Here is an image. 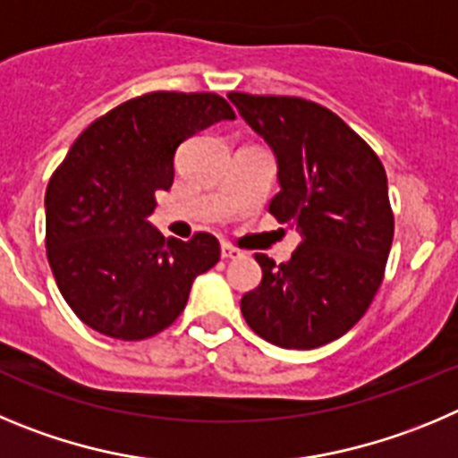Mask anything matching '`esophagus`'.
Masks as SVG:
<instances>
[{"mask_svg": "<svg viewBox=\"0 0 458 458\" xmlns=\"http://www.w3.org/2000/svg\"><path fill=\"white\" fill-rule=\"evenodd\" d=\"M221 258L237 259V258H242V250L234 249V246H230V244H221Z\"/></svg>", "mask_w": 458, "mask_h": 458, "instance_id": "34e87169", "label": "esophagus"}]
</instances>
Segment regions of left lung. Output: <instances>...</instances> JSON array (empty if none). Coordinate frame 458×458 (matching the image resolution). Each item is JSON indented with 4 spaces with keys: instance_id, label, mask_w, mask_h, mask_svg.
Here are the masks:
<instances>
[{
    "instance_id": "8db88e82",
    "label": "left lung",
    "mask_w": 458,
    "mask_h": 458,
    "mask_svg": "<svg viewBox=\"0 0 458 458\" xmlns=\"http://www.w3.org/2000/svg\"><path fill=\"white\" fill-rule=\"evenodd\" d=\"M278 162L269 203L301 244L287 262L265 253L262 283L242 296L246 324L283 349H315L365 315L394 234L388 178L377 152L331 109L287 96L228 93Z\"/></svg>"
}]
</instances>
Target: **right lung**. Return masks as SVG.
<instances>
[{
	"instance_id": "1",
	"label": "right lung",
	"mask_w": 458,
	"mask_h": 458,
	"mask_svg": "<svg viewBox=\"0 0 458 458\" xmlns=\"http://www.w3.org/2000/svg\"><path fill=\"white\" fill-rule=\"evenodd\" d=\"M234 111L216 93L157 90L127 100L80 134L45 193V246L61 294L86 327L116 340L157 335L184 310L219 239L164 237L148 224L173 184L182 141Z\"/></svg>"
}]
</instances>
